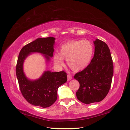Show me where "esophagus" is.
Segmentation results:
<instances>
[{
  "instance_id": "obj_1",
  "label": "esophagus",
  "mask_w": 130,
  "mask_h": 130,
  "mask_svg": "<svg viewBox=\"0 0 130 130\" xmlns=\"http://www.w3.org/2000/svg\"><path fill=\"white\" fill-rule=\"evenodd\" d=\"M67 78H68V81H70V80H71V79H72V77L70 75H68Z\"/></svg>"
}]
</instances>
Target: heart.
<instances>
[{
	"label": "heart",
	"instance_id": "heart-1",
	"mask_svg": "<svg viewBox=\"0 0 130 130\" xmlns=\"http://www.w3.org/2000/svg\"><path fill=\"white\" fill-rule=\"evenodd\" d=\"M93 54V46L89 41H72L61 46L59 54L54 55V62L58 67H62L64 64L63 59L67 60L69 67L78 72L89 65Z\"/></svg>",
	"mask_w": 130,
	"mask_h": 130
}]
</instances>
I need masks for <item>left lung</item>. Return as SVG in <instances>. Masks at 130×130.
<instances>
[{"mask_svg":"<svg viewBox=\"0 0 130 130\" xmlns=\"http://www.w3.org/2000/svg\"><path fill=\"white\" fill-rule=\"evenodd\" d=\"M93 43L94 55L90 64L74 76L80 84L76 97L82 103L88 104L99 102L106 97L113 75V65L108 46L99 39Z\"/></svg>","mask_w":130,"mask_h":130,"instance_id":"1","label":"left lung"}]
</instances>
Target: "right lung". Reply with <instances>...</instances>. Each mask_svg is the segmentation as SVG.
<instances>
[{"instance_id":"right-lung-1","label":"right lung","mask_w":130,"mask_h":130,"mask_svg":"<svg viewBox=\"0 0 130 130\" xmlns=\"http://www.w3.org/2000/svg\"><path fill=\"white\" fill-rule=\"evenodd\" d=\"M55 38H39L27 44L19 52L16 66V75L21 92L26 101L34 106L47 108L53 104L57 98V89L67 81L63 71L51 72L45 70L39 78H27L23 70L24 60L32 53H40L46 63L53 56Z\"/></svg>"}]
</instances>
